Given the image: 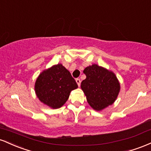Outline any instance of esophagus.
I'll return each instance as SVG.
<instances>
[{
    "mask_svg": "<svg viewBox=\"0 0 151 151\" xmlns=\"http://www.w3.org/2000/svg\"><path fill=\"white\" fill-rule=\"evenodd\" d=\"M76 81H77L78 86H80V84H81V80H80V79H79V78H77V79H76Z\"/></svg>",
    "mask_w": 151,
    "mask_h": 151,
    "instance_id": "esophagus-1",
    "label": "esophagus"
}]
</instances>
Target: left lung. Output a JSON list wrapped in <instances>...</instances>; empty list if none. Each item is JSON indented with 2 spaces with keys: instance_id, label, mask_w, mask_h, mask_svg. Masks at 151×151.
I'll return each instance as SVG.
<instances>
[{
  "instance_id": "1",
  "label": "left lung",
  "mask_w": 151,
  "mask_h": 151,
  "mask_svg": "<svg viewBox=\"0 0 151 151\" xmlns=\"http://www.w3.org/2000/svg\"><path fill=\"white\" fill-rule=\"evenodd\" d=\"M86 78L81 83V88L88 103L96 111H101L111 105L117 98L120 84L112 72L97 65L86 67Z\"/></svg>"
}]
</instances>
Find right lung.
I'll use <instances>...</instances> for the list:
<instances>
[{
	"label": "right lung",
	"instance_id": "add662e5",
	"mask_svg": "<svg viewBox=\"0 0 151 151\" xmlns=\"http://www.w3.org/2000/svg\"><path fill=\"white\" fill-rule=\"evenodd\" d=\"M77 86L70 72L58 64L40 74L35 89L40 101L51 108L58 109L67 101L71 91Z\"/></svg>",
	"mask_w": 151,
	"mask_h": 151
}]
</instances>
